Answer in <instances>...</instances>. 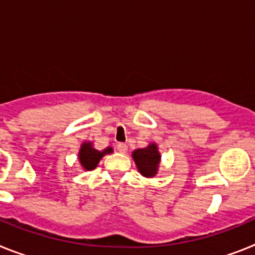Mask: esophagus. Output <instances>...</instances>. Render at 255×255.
<instances>
[{
	"label": "esophagus",
	"mask_w": 255,
	"mask_h": 255,
	"mask_svg": "<svg viewBox=\"0 0 255 255\" xmlns=\"http://www.w3.org/2000/svg\"><path fill=\"white\" fill-rule=\"evenodd\" d=\"M117 150H118L119 152H122V154H126L128 150V146L126 145V143H118V145H117Z\"/></svg>",
	"instance_id": "esophagus-1"
}]
</instances>
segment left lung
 Masks as SVG:
<instances>
[{
    "label": "left lung",
    "mask_w": 255,
    "mask_h": 255,
    "mask_svg": "<svg viewBox=\"0 0 255 255\" xmlns=\"http://www.w3.org/2000/svg\"><path fill=\"white\" fill-rule=\"evenodd\" d=\"M132 158H133L134 164L141 176L146 177V178H152L154 176H156L161 160L160 151H159L156 143L150 142L146 147L134 150L132 152Z\"/></svg>",
    "instance_id": "left-lung-1"
}]
</instances>
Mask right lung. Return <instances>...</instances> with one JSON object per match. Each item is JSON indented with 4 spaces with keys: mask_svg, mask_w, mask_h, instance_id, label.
<instances>
[{
    "mask_svg": "<svg viewBox=\"0 0 255 255\" xmlns=\"http://www.w3.org/2000/svg\"><path fill=\"white\" fill-rule=\"evenodd\" d=\"M112 147H106L105 150L100 151L94 147V143L91 141H85L81 145V149L78 151V159L81 163V167L83 170H92L97 167V164L100 163L103 156L106 154H112Z\"/></svg>",
    "mask_w": 255,
    "mask_h": 255,
    "instance_id": "1",
    "label": "right lung"
}]
</instances>
